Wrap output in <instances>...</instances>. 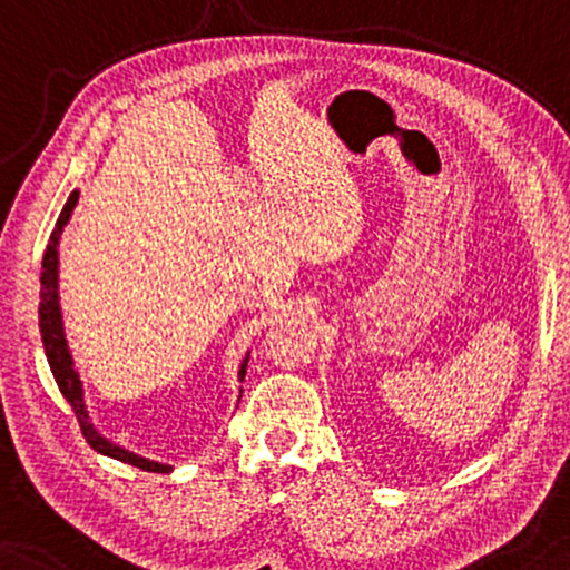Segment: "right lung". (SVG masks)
I'll list each match as a JSON object with an SVG mask.
<instances>
[{"instance_id": "add662e5", "label": "right lung", "mask_w": 570, "mask_h": 570, "mask_svg": "<svg viewBox=\"0 0 570 570\" xmlns=\"http://www.w3.org/2000/svg\"><path fill=\"white\" fill-rule=\"evenodd\" d=\"M80 189H72V195L67 197L62 214L57 218L55 232H51L47 253H43V263H41V305H38V328H41V341H43V352H47L51 375L62 391V396L67 399V404L72 406L75 416H78L80 430L86 440L90 443V449L101 453V456L125 461V464H132L142 469V472H156V474H169L171 464H161V461L146 459L140 453H135L125 445L114 443L111 438H104L101 432L96 430V424L90 422L88 406H86V391H82V381L80 373L75 370V360L70 352V344H67L65 336V321H62V305H59V242H62V232L65 226L70 224V216L75 206H78ZM247 360L249 352L245 354V360L239 364V383L245 381L247 373ZM242 393V389H239Z\"/></svg>"}]
</instances>
